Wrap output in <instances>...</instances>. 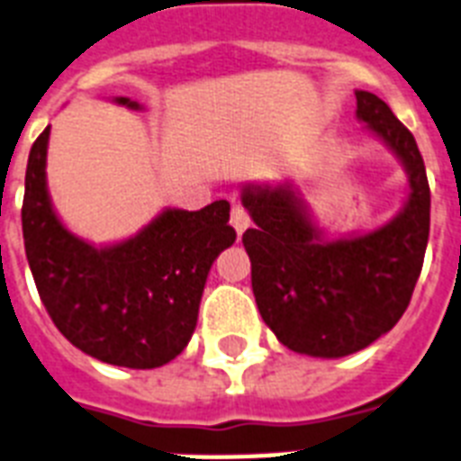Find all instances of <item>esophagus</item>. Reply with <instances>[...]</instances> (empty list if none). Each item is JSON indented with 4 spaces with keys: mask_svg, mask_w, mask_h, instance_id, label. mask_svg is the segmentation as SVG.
<instances>
[{
    "mask_svg": "<svg viewBox=\"0 0 461 461\" xmlns=\"http://www.w3.org/2000/svg\"><path fill=\"white\" fill-rule=\"evenodd\" d=\"M230 222H231V227L237 230V234H243V231H246V227H249V224H250L249 211H246V208H243L241 203H234V206H231Z\"/></svg>",
    "mask_w": 461,
    "mask_h": 461,
    "instance_id": "1",
    "label": "esophagus"
}]
</instances>
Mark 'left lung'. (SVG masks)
Listing matches in <instances>:
<instances>
[{"label": "left lung", "instance_id": "left-lung-1", "mask_svg": "<svg viewBox=\"0 0 461 461\" xmlns=\"http://www.w3.org/2000/svg\"><path fill=\"white\" fill-rule=\"evenodd\" d=\"M356 117L410 176L408 203L382 230L321 241L285 187L243 192L255 220L243 231L255 303L278 342L297 354L339 358L366 349L403 316L424 265L431 192L415 138L375 93L356 91Z\"/></svg>", "mask_w": 461, "mask_h": 461}]
</instances>
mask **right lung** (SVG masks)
Returning a JSON list of instances; mask_svg holds the SVG:
<instances>
[{"mask_svg": "<svg viewBox=\"0 0 461 461\" xmlns=\"http://www.w3.org/2000/svg\"><path fill=\"white\" fill-rule=\"evenodd\" d=\"M119 105L138 107L129 98ZM49 129L27 158L23 239L46 312L84 354L123 368H158L187 347L212 260L234 243L230 203L164 211L135 239L93 249L65 230L46 192Z\"/></svg>", "mask_w": 461, "mask_h": 461, "instance_id": "obj_1", "label": "right lung"}]
</instances>
